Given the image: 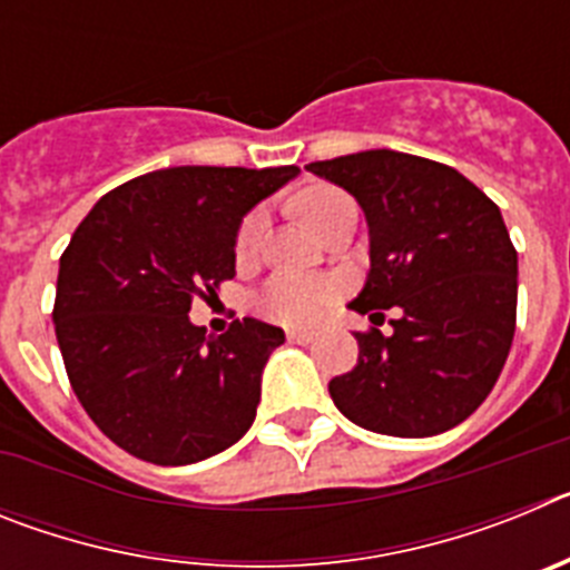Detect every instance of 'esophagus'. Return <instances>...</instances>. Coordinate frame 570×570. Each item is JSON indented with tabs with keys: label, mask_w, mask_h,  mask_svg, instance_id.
I'll use <instances>...</instances> for the list:
<instances>
[{
	"label": "esophagus",
	"mask_w": 570,
	"mask_h": 570,
	"mask_svg": "<svg viewBox=\"0 0 570 570\" xmlns=\"http://www.w3.org/2000/svg\"><path fill=\"white\" fill-rule=\"evenodd\" d=\"M314 331H296L291 328L288 331V342H296V345H308V342H314Z\"/></svg>",
	"instance_id": "esophagus-1"
}]
</instances>
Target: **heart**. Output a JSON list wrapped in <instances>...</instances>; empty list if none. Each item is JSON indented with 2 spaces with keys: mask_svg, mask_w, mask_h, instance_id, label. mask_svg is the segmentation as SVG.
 Returning <instances> with one entry per match:
<instances>
[{
  "mask_svg": "<svg viewBox=\"0 0 570 570\" xmlns=\"http://www.w3.org/2000/svg\"><path fill=\"white\" fill-rule=\"evenodd\" d=\"M347 203L351 199L342 190L328 188V185H316V188H308L305 194H299L296 210L308 223V228H314L320 234L328 225L331 216ZM262 228H265V214L262 210H254V214L242 219L239 234H236V256L239 259H248L254 254L256 245H259ZM334 282L316 279V276L279 274L265 285V291L256 299V308H259L262 316L282 322V325H308V322L320 320L322 311L334 302Z\"/></svg>",
  "mask_w": 570,
  "mask_h": 570,
  "instance_id": "obj_1",
  "label": "heart"
}]
</instances>
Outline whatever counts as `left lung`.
Here are the masks:
<instances>
[{
  "label": "left lung",
  "mask_w": 570,
  "mask_h": 570,
  "mask_svg": "<svg viewBox=\"0 0 570 570\" xmlns=\"http://www.w3.org/2000/svg\"><path fill=\"white\" fill-rule=\"evenodd\" d=\"M308 170L365 214L371 268L347 308L371 320L400 308L394 334H356L360 362L328 382L331 400L385 436L460 425L500 380L517 325V250L500 208L460 170L400 150H360Z\"/></svg>",
  "instance_id": "8db88e82"
}]
</instances>
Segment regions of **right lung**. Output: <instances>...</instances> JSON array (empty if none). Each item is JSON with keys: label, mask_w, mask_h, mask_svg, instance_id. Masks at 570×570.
Instances as JSON below:
<instances>
[{"label": "right lung", "mask_w": 570, "mask_h": 570, "mask_svg": "<svg viewBox=\"0 0 570 570\" xmlns=\"http://www.w3.org/2000/svg\"><path fill=\"white\" fill-rule=\"evenodd\" d=\"M296 176V165L163 168L105 194L73 230L57 342L73 394L122 451L190 465L248 434L285 334L245 316L214 336L190 322V299L236 274L242 219Z\"/></svg>", "instance_id": "right-lung-1"}]
</instances>
